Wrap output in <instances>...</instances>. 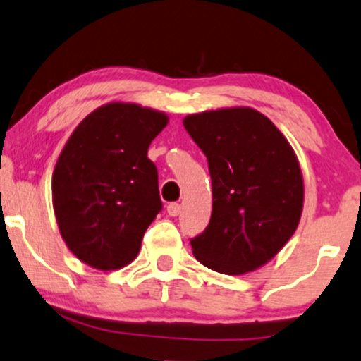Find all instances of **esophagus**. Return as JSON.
<instances>
[{
  "label": "esophagus",
  "instance_id": "obj_1",
  "mask_svg": "<svg viewBox=\"0 0 361 361\" xmlns=\"http://www.w3.org/2000/svg\"><path fill=\"white\" fill-rule=\"evenodd\" d=\"M166 212H169L171 217L178 216L180 212H181V206L178 204V202H170V204L166 206Z\"/></svg>",
  "mask_w": 361,
  "mask_h": 361
}]
</instances>
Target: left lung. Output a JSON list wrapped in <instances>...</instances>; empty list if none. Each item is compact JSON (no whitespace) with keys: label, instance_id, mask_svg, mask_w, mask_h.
<instances>
[{"label":"left lung","instance_id":"8db88e82","mask_svg":"<svg viewBox=\"0 0 361 361\" xmlns=\"http://www.w3.org/2000/svg\"><path fill=\"white\" fill-rule=\"evenodd\" d=\"M183 124L206 155L212 181L211 221L190 240L196 260L224 275L257 270L301 219L304 185L291 145L250 108L191 114Z\"/></svg>","mask_w":361,"mask_h":361}]
</instances>
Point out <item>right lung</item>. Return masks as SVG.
Wrapping results in <instances>:
<instances>
[{
  "label": "right lung",
  "instance_id": "right-lung-1",
  "mask_svg": "<svg viewBox=\"0 0 361 361\" xmlns=\"http://www.w3.org/2000/svg\"><path fill=\"white\" fill-rule=\"evenodd\" d=\"M169 118L130 103H109L86 116L59 157L52 176L57 224L86 265L118 270L140 250L161 211L150 142Z\"/></svg>",
  "mask_w": 361,
  "mask_h": 361
}]
</instances>
